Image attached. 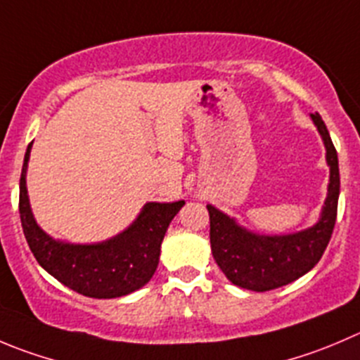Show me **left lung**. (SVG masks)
<instances>
[{
    "label": "left lung",
    "instance_id": "8db88e82",
    "mask_svg": "<svg viewBox=\"0 0 360 360\" xmlns=\"http://www.w3.org/2000/svg\"><path fill=\"white\" fill-rule=\"evenodd\" d=\"M311 120L322 135L327 165L330 167L326 204L315 225L287 236H260L237 225L236 219L214 205H207L212 257L223 274L237 287L267 292L292 283L319 264L329 244L338 214L340 167L326 123L320 114H311Z\"/></svg>",
    "mask_w": 360,
    "mask_h": 360
}]
</instances>
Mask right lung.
<instances>
[{"label":"right lung","mask_w":360,"mask_h":360,"mask_svg":"<svg viewBox=\"0 0 360 360\" xmlns=\"http://www.w3.org/2000/svg\"><path fill=\"white\" fill-rule=\"evenodd\" d=\"M31 144L27 146L20 174L19 212L22 232L38 264L59 283L86 297H123L144 287L158 267L162 240L184 200L170 204L148 202L127 230L103 243L56 240L38 226L30 207L26 170Z\"/></svg>","instance_id":"obj_1"}]
</instances>
